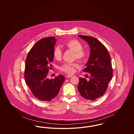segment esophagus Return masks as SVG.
<instances>
[{"mask_svg": "<svg viewBox=\"0 0 134 134\" xmlns=\"http://www.w3.org/2000/svg\"><path fill=\"white\" fill-rule=\"evenodd\" d=\"M72 76H73L72 75H67L66 76V78H70V77H71Z\"/></svg>", "mask_w": 134, "mask_h": 134, "instance_id": "esophagus-1", "label": "esophagus"}]
</instances>
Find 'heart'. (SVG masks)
Here are the masks:
<instances>
[{"label":"heart","mask_w":134,"mask_h":134,"mask_svg":"<svg viewBox=\"0 0 134 134\" xmlns=\"http://www.w3.org/2000/svg\"><path fill=\"white\" fill-rule=\"evenodd\" d=\"M63 46L67 49L74 52V58L81 62H84L88 57V53L83 49V45L76 39H70L65 41ZM63 52L59 47L56 46L53 50V57L60 60L62 57ZM78 67L76 63H64L59 67V70L66 73L71 74L74 72L75 68Z\"/></svg>","instance_id":"heart-1"}]
</instances>
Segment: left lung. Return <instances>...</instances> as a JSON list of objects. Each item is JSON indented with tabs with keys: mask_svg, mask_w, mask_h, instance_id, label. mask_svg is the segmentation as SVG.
I'll use <instances>...</instances> for the list:
<instances>
[{
	"mask_svg": "<svg viewBox=\"0 0 134 134\" xmlns=\"http://www.w3.org/2000/svg\"><path fill=\"white\" fill-rule=\"evenodd\" d=\"M89 44L90 53L83 71L88 72L89 80L79 78L78 90L83 97L94 100L105 92L113 76L110 57L107 48L96 38L88 36H78Z\"/></svg>",
	"mask_w": 134,
	"mask_h": 134,
	"instance_id": "obj_1",
	"label": "left lung"
}]
</instances>
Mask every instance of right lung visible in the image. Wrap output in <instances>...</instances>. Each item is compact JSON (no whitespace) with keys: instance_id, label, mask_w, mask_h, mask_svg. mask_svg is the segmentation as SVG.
Segmentation results:
<instances>
[{"instance_id":"1","label":"right lung","mask_w":134,"mask_h":134,"mask_svg":"<svg viewBox=\"0 0 134 134\" xmlns=\"http://www.w3.org/2000/svg\"><path fill=\"white\" fill-rule=\"evenodd\" d=\"M56 39L54 37L42 38L29 51L26 60L25 78L26 84L38 100L49 102L59 93L65 80L59 75L50 80L47 76L53 60V50Z\"/></svg>"}]
</instances>
